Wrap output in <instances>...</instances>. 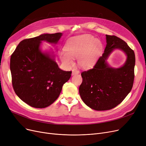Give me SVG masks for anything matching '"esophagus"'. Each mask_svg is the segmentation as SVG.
Returning a JSON list of instances; mask_svg holds the SVG:
<instances>
[{"label":"esophagus","instance_id":"1","mask_svg":"<svg viewBox=\"0 0 146 146\" xmlns=\"http://www.w3.org/2000/svg\"><path fill=\"white\" fill-rule=\"evenodd\" d=\"M79 71L77 70H75V69H73L72 70V75L73 76L74 74H79Z\"/></svg>","mask_w":146,"mask_h":146}]
</instances>
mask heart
I'll use <instances>...</instances> for the list:
<instances>
[{
    "label": "heart",
    "instance_id": "heart-1",
    "mask_svg": "<svg viewBox=\"0 0 146 146\" xmlns=\"http://www.w3.org/2000/svg\"><path fill=\"white\" fill-rule=\"evenodd\" d=\"M64 49L66 52H61L60 58L66 66H72L73 58L78 57L80 67L90 69L96 65L99 58L101 44L90 35H82L69 39Z\"/></svg>",
    "mask_w": 146,
    "mask_h": 146
}]
</instances>
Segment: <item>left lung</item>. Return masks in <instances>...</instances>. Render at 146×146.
Listing matches in <instances>:
<instances>
[{"mask_svg": "<svg viewBox=\"0 0 146 146\" xmlns=\"http://www.w3.org/2000/svg\"><path fill=\"white\" fill-rule=\"evenodd\" d=\"M106 36V46L94 68L82 73L83 80L79 91L84 103L95 110H110L116 107L132 90L134 79L135 57L134 50L116 36ZM115 49L127 56L124 64L111 67L107 59Z\"/></svg>", "mask_w": 146, "mask_h": 146, "instance_id": "8db88e82", "label": "left lung"}]
</instances>
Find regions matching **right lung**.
I'll return each instance as SVG.
<instances>
[{
	"instance_id": "right-lung-1",
	"label": "right lung",
	"mask_w": 146,
	"mask_h": 146,
	"mask_svg": "<svg viewBox=\"0 0 146 146\" xmlns=\"http://www.w3.org/2000/svg\"><path fill=\"white\" fill-rule=\"evenodd\" d=\"M62 33L42 34L22 40L12 54V83L17 96L35 108H45L58 98L72 72L61 70L54 52H43L42 42L56 44Z\"/></svg>"
}]
</instances>
